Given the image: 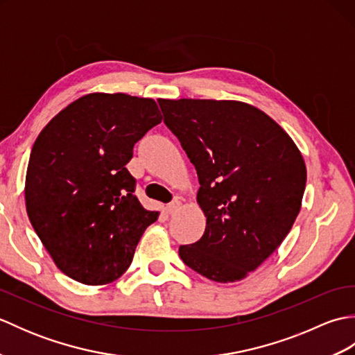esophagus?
<instances>
[{"instance_id": "1", "label": "esophagus", "mask_w": 355, "mask_h": 355, "mask_svg": "<svg viewBox=\"0 0 355 355\" xmlns=\"http://www.w3.org/2000/svg\"><path fill=\"white\" fill-rule=\"evenodd\" d=\"M180 206H182V202H180V200H173L172 202H169L168 206H166V209H168L169 214H173Z\"/></svg>"}]
</instances>
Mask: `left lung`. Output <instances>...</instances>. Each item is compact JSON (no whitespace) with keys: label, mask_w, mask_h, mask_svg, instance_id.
<instances>
[{"label":"left lung","mask_w":355,"mask_h":355,"mask_svg":"<svg viewBox=\"0 0 355 355\" xmlns=\"http://www.w3.org/2000/svg\"><path fill=\"white\" fill-rule=\"evenodd\" d=\"M164 123L198 173L205 235L180 245L187 267L215 282L258 268L291 230L306 183L296 143L266 112L238 101L160 99Z\"/></svg>","instance_id":"left-lung-1"}]
</instances>
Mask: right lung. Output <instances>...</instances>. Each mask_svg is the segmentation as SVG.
<instances>
[{
  "instance_id": "right-lung-1",
  "label": "right lung",
  "mask_w": 355,
  "mask_h": 355,
  "mask_svg": "<svg viewBox=\"0 0 355 355\" xmlns=\"http://www.w3.org/2000/svg\"><path fill=\"white\" fill-rule=\"evenodd\" d=\"M155 101L92 93L45 125L26 175V209L36 235L64 275L85 285L116 281L157 221L134 195L126 163L162 122Z\"/></svg>"
}]
</instances>
